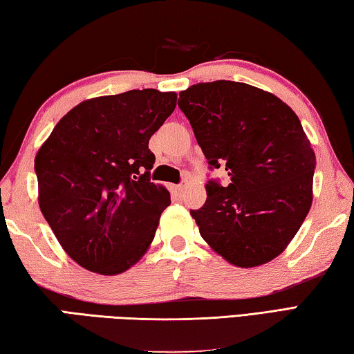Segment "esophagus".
<instances>
[{"label": "esophagus", "instance_id": "obj_1", "mask_svg": "<svg viewBox=\"0 0 354 354\" xmlns=\"http://www.w3.org/2000/svg\"><path fill=\"white\" fill-rule=\"evenodd\" d=\"M183 190H184V187H183L181 184H179V185H173V192H175L176 195H181Z\"/></svg>", "mask_w": 354, "mask_h": 354}]
</instances>
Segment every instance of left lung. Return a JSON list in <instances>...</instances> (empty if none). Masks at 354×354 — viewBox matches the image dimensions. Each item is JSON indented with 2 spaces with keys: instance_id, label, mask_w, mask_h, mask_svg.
Listing matches in <instances>:
<instances>
[{
  "instance_id": "8db88e82",
  "label": "left lung",
  "mask_w": 354,
  "mask_h": 354,
  "mask_svg": "<svg viewBox=\"0 0 354 354\" xmlns=\"http://www.w3.org/2000/svg\"><path fill=\"white\" fill-rule=\"evenodd\" d=\"M205 159L230 184H205L190 210L204 241L230 265L254 268L280 255L313 204L316 155L283 100L248 83H196L179 93Z\"/></svg>"
}]
</instances>
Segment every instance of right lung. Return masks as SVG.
<instances>
[{
    "label": "right lung",
    "mask_w": 354,
    "mask_h": 354,
    "mask_svg": "<svg viewBox=\"0 0 354 354\" xmlns=\"http://www.w3.org/2000/svg\"><path fill=\"white\" fill-rule=\"evenodd\" d=\"M176 97L147 88L83 100L38 150L41 214L63 250L88 271L125 272L155 239L170 194L150 183L149 140Z\"/></svg>",
    "instance_id": "1"
}]
</instances>
